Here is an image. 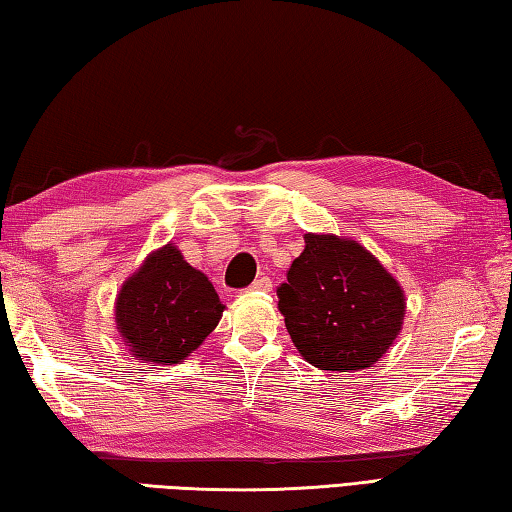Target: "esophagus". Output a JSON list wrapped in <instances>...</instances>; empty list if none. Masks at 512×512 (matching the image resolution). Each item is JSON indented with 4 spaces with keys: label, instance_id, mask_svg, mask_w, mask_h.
<instances>
[{
    "label": "esophagus",
    "instance_id": "1",
    "mask_svg": "<svg viewBox=\"0 0 512 512\" xmlns=\"http://www.w3.org/2000/svg\"><path fill=\"white\" fill-rule=\"evenodd\" d=\"M252 289L254 292H269V289H272V281H269L267 276H260L252 283Z\"/></svg>",
    "mask_w": 512,
    "mask_h": 512
}]
</instances>
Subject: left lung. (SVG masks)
<instances>
[{
	"label": "left lung",
	"instance_id": "left-lung-1",
	"mask_svg": "<svg viewBox=\"0 0 512 512\" xmlns=\"http://www.w3.org/2000/svg\"><path fill=\"white\" fill-rule=\"evenodd\" d=\"M276 294L298 354L318 370L372 368L406 316L397 278L359 240L334 234H305L303 254Z\"/></svg>",
	"mask_w": 512,
	"mask_h": 512
}]
</instances>
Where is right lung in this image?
<instances>
[{
  "label": "right lung",
  "instance_id": "obj_1",
  "mask_svg": "<svg viewBox=\"0 0 512 512\" xmlns=\"http://www.w3.org/2000/svg\"><path fill=\"white\" fill-rule=\"evenodd\" d=\"M223 312L209 278L167 243L122 283L115 296V330L136 361L176 365L214 332Z\"/></svg>",
  "mask_w": 512,
  "mask_h": 512
}]
</instances>
